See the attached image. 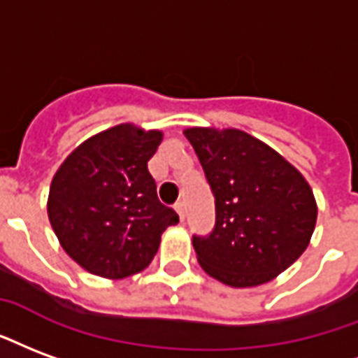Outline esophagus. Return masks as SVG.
Listing matches in <instances>:
<instances>
[{
  "label": "esophagus",
  "instance_id": "1",
  "mask_svg": "<svg viewBox=\"0 0 358 358\" xmlns=\"http://www.w3.org/2000/svg\"><path fill=\"white\" fill-rule=\"evenodd\" d=\"M174 208H176V213H178L180 220L184 222V220H186V206H184V203H178V205L174 206Z\"/></svg>",
  "mask_w": 358,
  "mask_h": 358
}]
</instances>
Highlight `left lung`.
I'll list each match as a JSON object with an SVG mask.
<instances>
[{"instance_id": "obj_1", "label": "left lung", "mask_w": 358, "mask_h": 358, "mask_svg": "<svg viewBox=\"0 0 358 358\" xmlns=\"http://www.w3.org/2000/svg\"><path fill=\"white\" fill-rule=\"evenodd\" d=\"M216 203V226L193 237L201 267L233 288L269 282L300 258L317 224V201L301 172L239 129L184 131Z\"/></svg>"}]
</instances>
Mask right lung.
Here are the masks:
<instances>
[{
	"instance_id": "right-lung-1",
	"label": "right lung",
	"mask_w": 358,
	"mask_h": 358,
	"mask_svg": "<svg viewBox=\"0 0 358 358\" xmlns=\"http://www.w3.org/2000/svg\"><path fill=\"white\" fill-rule=\"evenodd\" d=\"M161 131L121 123L98 132L58 166L47 214L60 245L85 271L125 279L150 266L178 214L157 199L148 161Z\"/></svg>"
}]
</instances>
